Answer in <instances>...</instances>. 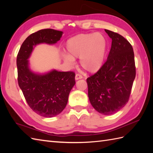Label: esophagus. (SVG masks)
I'll use <instances>...</instances> for the list:
<instances>
[{
  "instance_id": "obj_1",
  "label": "esophagus",
  "mask_w": 153,
  "mask_h": 153,
  "mask_svg": "<svg viewBox=\"0 0 153 153\" xmlns=\"http://www.w3.org/2000/svg\"><path fill=\"white\" fill-rule=\"evenodd\" d=\"M82 75H80L79 74H77L76 75V77H75V79H76V80H78V79H82Z\"/></svg>"
}]
</instances>
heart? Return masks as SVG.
<instances>
[{
    "label": "heart",
    "instance_id": "b5f03b06",
    "mask_svg": "<svg viewBox=\"0 0 153 153\" xmlns=\"http://www.w3.org/2000/svg\"><path fill=\"white\" fill-rule=\"evenodd\" d=\"M68 54H64L65 62L73 65L74 58H80V65L89 73H95L102 68L106 53L107 43L101 33L79 34L67 41Z\"/></svg>",
    "mask_w": 153,
    "mask_h": 153
}]
</instances>
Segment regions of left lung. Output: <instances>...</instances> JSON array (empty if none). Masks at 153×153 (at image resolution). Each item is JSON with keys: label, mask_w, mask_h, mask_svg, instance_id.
<instances>
[{"label": "left lung", "mask_w": 153, "mask_h": 153, "mask_svg": "<svg viewBox=\"0 0 153 153\" xmlns=\"http://www.w3.org/2000/svg\"><path fill=\"white\" fill-rule=\"evenodd\" d=\"M105 31L112 39L111 48L106 62L87 83L93 108L102 114L110 115L128 102L136 72L131 45L120 34Z\"/></svg>", "instance_id": "obj_1"}]
</instances>
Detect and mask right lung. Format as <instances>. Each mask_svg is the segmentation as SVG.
Instances as JSON below:
<instances>
[{
    "instance_id": "obj_1",
    "label": "right lung",
    "mask_w": 153,
    "mask_h": 153,
    "mask_svg": "<svg viewBox=\"0 0 153 153\" xmlns=\"http://www.w3.org/2000/svg\"><path fill=\"white\" fill-rule=\"evenodd\" d=\"M62 33L53 29L32 33L22 43L17 56L18 85L30 108L45 118L56 116L65 108L70 91L76 83L75 73L56 70L35 73L30 69L28 59L36 45L56 43Z\"/></svg>"
}]
</instances>
